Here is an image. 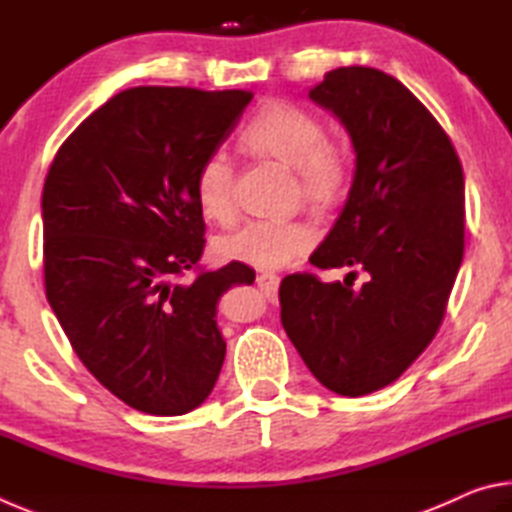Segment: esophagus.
<instances>
[{
  "mask_svg": "<svg viewBox=\"0 0 512 512\" xmlns=\"http://www.w3.org/2000/svg\"><path fill=\"white\" fill-rule=\"evenodd\" d=\"M277 284H280V277L273 275V273H259L257 275V287L262 289L266 296H275Z\"/></svg>",
  "mask_w": 512,
  "mask_h": 512,
  "instance_id": "esophagus-1",
  "label": "esophagus"
}]
</instances>
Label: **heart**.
<instances>
[{"label": "heart", "instance_id": "heart-1", "mask_svg": "<svg viewBox=\"0 0 512 512\" xmlns=\"http://www.w3.org/2000/svg\"><path fill=\"white\" fill-rule=\"evenodd\" d=\"M241 144L257 155L296 169L300 192L311 201H329L345 183V155L325 140L314 112L291 101H268L248 121ZM196 201L210 219H228L235 210V162L216 149L196 173ZM316 230L305 221L250 219L219 239V253L257 268H280L314 244Z\"/></svg>", "mask_w": 512, "mask_h": 512}]
</instances>
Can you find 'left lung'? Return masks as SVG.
Returning <instances> with one entry per match:
<instances>
[{
	"mask_svg": "<svg viewBox=\"0 0 512 512\" xmlns=\"http://www.w3.org/2000/svg\"><path fill=\"white\" fill-rule=\"evenodd\" d=\"M307 97L341 121L354 149L348 201L309 262L350 273L287 275L280 316L311 375L361 397L393 384L443 323L463 262V167L431 112L379 69H332ZM357 270L367 282L352 288Z\"/></svg>",
	"mask_w": 512,
	"mask_h": 512,
	"instance_id": "left-lung-1",
	"label": "left lung"
}]
</instances>
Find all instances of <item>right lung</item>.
<instances>
[{"label":"right lung","instance_id":"obj_1","mask_svg":"<svg viewBox=\"0 0 512 512\" xmlns=\"http://www.w3.org/2000/svg\"><path fill=\"white\" fill-rule=\"evenodd\" d=\"M253 94L131 88L60 146L42 189L47 300L83 366L149 415L201 406L225 341L216 305L255 271L230 262L176 282L203 255L196 173Z\"/></svg>","mask_w":512,"mask_h":512}]
</instances>
